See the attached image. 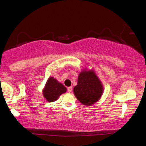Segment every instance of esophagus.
<instances>
[{"instance_id":"esophagus-1","label":"esophagus","mask_w":146,"mask_h":146,"mask_svg":"<svg viewBox=\"0 0 146 146\" xmlns=\"http://www.w3.org/2000/svg\"><path fill=\"white\" fill-rule=\"evenodd\" d=\"M72 90H73V88H72V86H70V87L68 88V91L69 93H71V91H72Z\"/></svg>"}]
</instances>
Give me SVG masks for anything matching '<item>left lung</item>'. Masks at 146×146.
Returning <instances> with one entry per match:
<instances>
[{
  "mask_svg": "<svg viewBox=\"0 0 146 146\" xmlns=\"http://www.w3.org/2000/svg\"><path fill=\"white\" fill-rule=\"evenodd\" d=\"M102 90V86L93 71H82L78 76L77 85L73 88L77 99L86 106H90L99 100Z\"/></svg>",
  "mask_w": 146,
  "mask_h": 146,
  "instance_id": "1",
  "label": "left lung"
}]
</instances>
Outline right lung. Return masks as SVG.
<instances>
[{
	"mask_svg": "<svg viewBox=\"0 0 146 146\" xmlns=\"http://www.w3.org/2000/svg\"><path fill=\"white\" fill-rule=\"evenodd\" d=\"M66 91V88L64 85L58 82L56 79L53 77H50L44 88L43 94L44 97L48 102H54L57 100L58 97L61 94L65 93Z\"/></svg>",
	"mask_w": 146,
	"mask_h": 146,
	"instance_id": "1",
	"label": "right lung"
}]
</instances>
